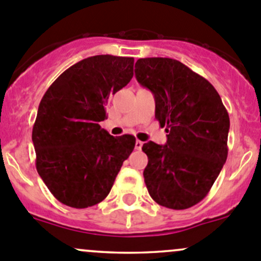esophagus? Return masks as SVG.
<instances>
[{"instance_id": "obj_1", "label": "esophagus", "mask_w": 261, "mask_h": 261, "mask_svg": "<svg viewBox=\"0 0 261 261\" xmlns=\"http://www.w3.org/2000/svg\"><path fill=\"white\" fill-rule=\"evenodd\" d=\"M142 146H143V142L142 141H138V139H137L136 141V149H142Z\"/></svg>"}]
</instances>
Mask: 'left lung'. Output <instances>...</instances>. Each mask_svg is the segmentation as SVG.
Masks as SVG:
<instances>
[{"label":"left lung","mask_w":261,"mask_h":261,"mask_svg":"<svg viewBox=\"0 0 261 261\" xmlns=\"http://www.w3.org/2000/svg\"><path fill=\"white\" fill-rule=\"evenodd\" d=\"M136 79L153 94L154 117L167 142L149 141L143 171L149 195L170 210H187L207 197L227 160L229 117L211 82L171 58H141Z\"/></svg>","instance_id":"8db88e82"}]
</instances>
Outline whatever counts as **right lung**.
Segmentation results:
<instances>
[{
	"label": "right lung",
	"instance_id": "1",
	"mask_svg": "<svg viewBox=\"0 0 261 261\" xmlns=\"http://www.w3.org/2000/svg\"><path fill=\"white\" fill-rule=\"evenodd\" d=\"M134 59L89 57L63 72L44 94L33 127L37 170L56 199L87 208L110 193L136 146L130 134L113 137L100 127L105 104L133 77Z\"/></svg>",
	"mask_w": 261,
	"mask_h": 261
}]
</instances>
